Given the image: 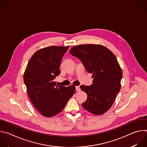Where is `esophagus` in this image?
Returning <instances> with one entry per match:
<instances>
[{"mask_svg": "<svg viewBox=\"0 0 147 147\" xmlns=\"http://www.w3.org/2000/svg\"><path fill=\"white\" fill-rule=\"evenodd\" d=\"M80 86H76V90L77 91H80Z\"/></svg>", "mask_w": 147, "mask_h": 147, "instance_id": "34e87169", "label": "esophagus"}]
</instances>
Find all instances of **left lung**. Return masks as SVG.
I'll use <instances>...</instances> for the list:
<instances>
[{
	"instance_id": "8db88e82",
	"label": "left lung",
	"mask_w": 147,
	"mask_h": 147,
	"mask_svg": "<svg viewBox=\"0 0 147 147\" xmlns=\"http://www.w3.org/2000/svg\"><path fill=\"white\" fill-rule=\"evenodd\" d=\"M70 53L81 61L94 78L92 85L80 87L87 94L82 107L95 115L105 113L111 108L121 87L123 74L116 56L105 47L95 44L73 47Z\"/></svg>"
}]
</instances>
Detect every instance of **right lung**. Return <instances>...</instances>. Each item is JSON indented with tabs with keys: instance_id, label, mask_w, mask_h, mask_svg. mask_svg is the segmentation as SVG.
<instances>
[{
	"instance_id": "1",
	"label": "right lung",
	"mask_w": 147,
	"mask_h": 147,
	"mask_svg": "<svg viewBox=\"0 0 147 147\" xmlns=\"http://www.w3.org/2000/svg\"><path fill=\"white\" fill-rule=\"evenodd\" d=\"M69 46H52L36 51L30 59L24 74L28 96L36 110L50 117L64 109L76 87L57 86L54 79L60 73L61 59Z\"/></svg>"
}]
</instances>
